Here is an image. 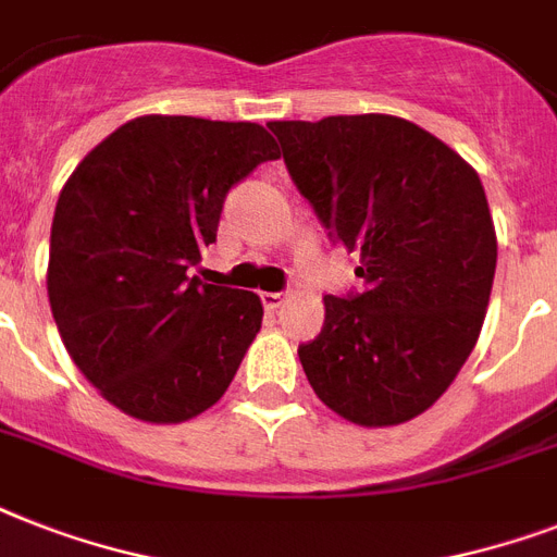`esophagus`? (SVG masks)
<instances>
[{
    "mask_svg": "<svg viewBox=\"0 0 557 557\" xmlns=\"http://www.w3.org/2000/svg\"><path fill=\"white\" fill-rule=\"evenodd\" d=\"M283 304H286V295H283V292H262V306H265V312H277Z\"/></svg>",
    "mask_w": 557,
    "mask_h": 557,
    "instance_id": "obj_1",
    "label": "esophagus"
}]
</instances>
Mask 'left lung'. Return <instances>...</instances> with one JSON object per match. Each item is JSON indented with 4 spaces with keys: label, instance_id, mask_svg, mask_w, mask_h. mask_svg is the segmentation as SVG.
I'll return each instance as SVG.
<instances>
[{
    "label": "left lung",
    "instance_id": "left-lung-1",
    "mask_svg": "<svg viewBox=\"0 0 557 557\" xmlns=\"http://www.w3.org/2000/svg\"><path fill=\"white\" fill-rule=\"evenodd\" d=\"M297 190L358 253L364 292L323 297L321 335L297 349L323 405L361 428L424 413L471 356L497 269L476 170L396 115L271 121Z\"/></svg>",
    "mask_w": 557,
    "mask_h": 557
}]
</instances>
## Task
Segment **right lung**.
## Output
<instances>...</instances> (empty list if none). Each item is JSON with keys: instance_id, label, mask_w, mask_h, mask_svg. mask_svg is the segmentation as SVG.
<instances>
[{"instance_id": "obj_1", "label": "right lung", "mask_w": 557, "mask_h": 557, "mask_svg": "<svg viewBox=\"0 0 557 557\" xmlns=\"http://www.w3.org/2000/svg\"><path fill=\"white\" fill-rule=\"evenodd\" d=\"M280 150L260 124L141 115L74 168L57 199L48 304L109 405L178 424L225 396L262 326L253 292L193 277L225 193Z\"/></svg>"}]
</instances>
